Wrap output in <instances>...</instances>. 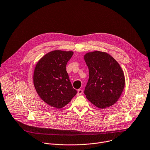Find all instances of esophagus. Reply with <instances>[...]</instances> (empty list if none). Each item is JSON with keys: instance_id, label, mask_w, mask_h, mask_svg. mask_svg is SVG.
I'll return each instance as SVG.
<instances>
[{"instance_id": "1", "label": "esophagus", "mask_w": 150, "mask_h": 150, "mask_svg": "<svg viewBox=\"0 0 150 150\" xmlns=\"http://www.w3.org/2000/svg\"><path fill=\"white\" fill-rule=\"evenodd\" d=\"M82 93H83V91H82V89H78V92H77V95L78 96H79V95H81V94H82Z\"/></svg>"}]
</instances>
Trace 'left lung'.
Returning <instances> with one entry per match:
<instances>
[{
  "instance_id": "obj_1",
  "label": "left lung",
  "mask_w": 150,
  "mask_h": 150,
  "mask_svg": "<svg viewBox=\"0 0 150 150\" xmlns=\"http://www.w3.org/2000/svg\"><path fill=\"white\" fill-rule=\"evenodd\" d=\"M89 77L84 93L96 107L104 109L117 102L125 87L123 71L118 62L105 52L93 51L83 56Z\"/></svg>"
}]
</instances>
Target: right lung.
<instances>
[{
	"label": "right lung",
	"mask_w": 150,
	"mask_h": 150,
	"mask_svg": "<svg viewBox=\"0 0 150 150\" xmlns=\"http://www.w3.org/2000/svg\"><path fill=\"white\" fill-rule=\"evenodd\" d=\"M72 51L55 50L42 57L36 64L33 82L39 97L47 105L61 109L76 94L66 70Z\"/></svg>",
	"instance_id": "add662e5"
}]
</instances>
